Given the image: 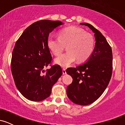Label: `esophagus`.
<instances>
[{"label":"esophagus","instance_id":"esophagus-1","mask_svg":"<svg viewBox=\"0 0 125 125\" xmlns=\"http://www.w3.org/2000/svg\"><path fill=\"white\" fill-rule=\"evenodd\" d=\"M62 72H63V74H66V69H63Z\"/></svg>","mask_w":125,"mask_h":125}]
</instances>
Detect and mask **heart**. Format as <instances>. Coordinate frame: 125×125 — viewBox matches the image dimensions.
Listing matches in <instances>:
<instances>
[{"label": "heart", "mask_w": 125, "mask_h": 125, "mask_svg": "<svg viewBox=\"0 0 125 125\" xmlns=\"http://www.w3.org/2000/svg\"><path fill=\"white\" fill-rule=\"evenodd\" d=\"M49 49L54 55H59L67 45V52L54 60L55 63L62 67H67L74 62L84 61L90 57L94 49V37L83 29L69 27L61 30L59 38L50 36L47 40Z\"/></svg>", "instance_id": "b5f03b06"}]
</instances>
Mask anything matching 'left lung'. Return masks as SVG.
<instances>
[{"label": "left lung", "mask_w": 125, "mask_h": 125, "mask_svg": "<svg viewBox=\"0 0 125 125\" xmlns=\"http://www.w3.org/2000/svg\"><path fill=\"white\" fill-rule=\"evenodd\" d=\"M80 24L89 27L94 33L95 46L85 62L66 70L73 79L66 94L72 102L84 106L96 101L106 89L112 73L113 56L111 47L98 30L87 23Z\"/></svg>", "instance_id": "obj_1"}]
</instances>
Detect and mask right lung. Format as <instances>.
<instances>
[{"mask_svg":"<svg viewBox=\"0 0 125 125\" xmlns=\"http://www.w3.org/2000/svg\"><path fill=\"white\" fill-rule=\"evenodd\" d=\"M61 21L43 20L28 27L16 43L12 52L11 71L21 94L31 101H42L51 94L53 84L62 74L58 64L44 68L51 63L52 56L47 40Z\"/></svg>","mask_w":125,"mask_h":125,"instance_id":"1","label":"right lung"}]
</instances>
